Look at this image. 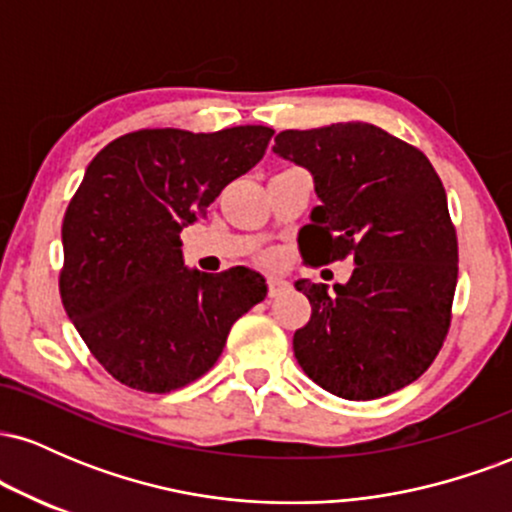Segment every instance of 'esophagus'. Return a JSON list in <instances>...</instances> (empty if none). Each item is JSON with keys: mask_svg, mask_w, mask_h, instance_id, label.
Here are the masks:
<instances>
[{"mask_svg": "<svg viewBox=\"0 0 512 512\" xmlns=\"http://www.w3.org/2000/svg\"><path fill=\"white\" fill-rule=\"evenodd\" d=\"M286 289H289V281L281 279V276H276V274H269L267 276V293H269V298L281 296V293H284Z\"/></svg>", "mask_w": 512, "mask_h": 512, "instance_id": "34e87169", "label": "esophagus"}]
</instances>
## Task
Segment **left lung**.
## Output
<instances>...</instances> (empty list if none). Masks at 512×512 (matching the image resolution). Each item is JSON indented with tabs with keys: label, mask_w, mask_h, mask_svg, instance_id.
Masks as SVG:
<instances>
[{
	"label": "left lung",
	"mask_w": 512,
	"mask_h": 512,
	"mask_svg": "<svg viewBox=\"0 0 512 512\" xmlns=\"http://www.w3.org/2000/svg\"><path fill=\"white\" fill-rule=\"evenodd\" d=\"M274 154L308 168L322 202L298 231L303 262L356 264L334 293L296 281L313 313L293 334V354L337 397L402 390L436 361L452 322L460 255L436 168L368 122L286 129Z\"/></svg>",
	"instance_id": "obj_1"
}]
</instances>
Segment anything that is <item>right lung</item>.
I'll return each instance as SVG.
<instances>
[{"label": "right lung", "mask_w": 512, "mask_h": 512, "mask_svg": "<svg viewBox=\"0 0 512 512\" xmlns=\"http://www.w3.org/2000/svg\"><path fill=\"white\" fill-rule=\"evenodd\" d=\"M274 129H137L88 163L64 211L60 296L117 383L180 390L219 361L233 322L264 301L257 272H187L180 231L267 151Z\"/></svg>", "instance_id": "add662e5"}]
</instances>
